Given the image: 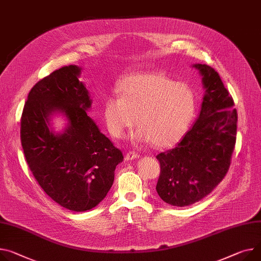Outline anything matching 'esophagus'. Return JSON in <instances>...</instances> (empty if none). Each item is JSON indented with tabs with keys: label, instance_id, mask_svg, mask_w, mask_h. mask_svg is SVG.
<instances>
[{
	"label": "esophagus",
	"instance_id": "esophagus-1",
	"mask_svg": "<svg viewBox=\"0 0 261 261\" xmlns=\"http://www.w3.org/2000/svg\"><path fill=\"white\" fill-rule=\"evenodd\" d=\"M140 155L137 153V152H134V151H130V152H127L125 154V160L126 161H132V160L134 159H138Z\"/></svg>",
	"mask_w": 261,
	"mask_h": 261
}]
</instances>
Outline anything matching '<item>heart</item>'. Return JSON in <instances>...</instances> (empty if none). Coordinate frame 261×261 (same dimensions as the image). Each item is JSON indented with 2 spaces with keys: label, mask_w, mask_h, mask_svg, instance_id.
Listing matches in <instances>:
<instances>
[{
  "label": "heart",
  "mask_w": 261,
  "mask_h": 261,
  "mask_svg": "<svg viewBox=\"0 0 261 261\" xmlns=\"http://www.w3.org/2000/svg\"><path fill=\"white\" fill-rule=\"evenodd\" d=\"M118 93L119 97L110 96L103 103L106 125L116 138L137 122L136 142L167 147L179 141L191 125L196 98L185 83L156 73L137 74L124 78Z\"/></svg>",
  "instance_id": "1"
}]
</instances>
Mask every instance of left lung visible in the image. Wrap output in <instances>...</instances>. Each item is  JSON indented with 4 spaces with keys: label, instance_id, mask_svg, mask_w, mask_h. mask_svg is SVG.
Segmentation results:
<instances>
[{
    "label": "left lung",
    "instance_id": "left-lung-1",
    "mask_svg": "<svg viewBox=\"0 0 261 261\" xmlns=\"http://www.w3.org/2000/svg\"><path fill=\"white\" fill-rule=\"evenodd\" d=\"M205 90L193 126L174 148L156 155L161 172L155 190L165 203L186 207L208 195L229 170L236 142L237 112L218 73L195 64Z\"/></svg>",
    "mask_w": 261,
    "mask_h": 261
}]
</instances>
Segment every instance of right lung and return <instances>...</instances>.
<instances>
[{
    "mask_svg": "<svg viewBox=\"0 0 261 261\" xmlns=\"http://www.w3.org/2000/svg\"><path fill=\"white\" fill-rule=\"evenodd\" d=\"M82 68L58 69L31 89L21 118V141L37 183L62 207L82 212L96 207L114 183L123 154L88 115L92 99ZM67 120L63 132L50 127L54 114Z\"/></svg>",
    "mask_w": 261,
    "mask_h": 261,
    "instance_id": "add662e5",
    "label": "right lung"
}]
</instances>
